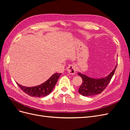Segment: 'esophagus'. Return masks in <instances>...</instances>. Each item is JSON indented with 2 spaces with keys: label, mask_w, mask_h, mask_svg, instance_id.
<instances>
[{
  "label": "esophagus",
  "mask_w": 130,
  "mask_h": 130,
  "mask_svg": "<svg viewBox=\"0 0 130 130\" xmlns=\"http://www.w3.org/2000/svg\"><path fill=\"white\" fill-rule=\"evenodd\" d=\"M67 72L70 75H74L75 74L76 72V68H75V66L74 64H71L69 65L67 68Z\"/></svg>",
  "instance_id": "obj_1"
}]
</instances>
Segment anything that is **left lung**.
I'll return each instance as SVG.
<instances>
[{"mask_svg": "<svg viewBox=\"0 0 130 130\" xmlns=\"http://www.w3.org/2000/svg\"><path fill=\"white\" fill-rule=\"evenodd\" d=\"M117 65L108 75L104 78L95 79L78 73L82 78V84L78 89V92L84 96H92L103 92L107 87L115 74Z\"/></svg>", "mask_w": 130, "mask_h": 130, "instance_id": "obj_1", "label": "left lung"}]
</instances>
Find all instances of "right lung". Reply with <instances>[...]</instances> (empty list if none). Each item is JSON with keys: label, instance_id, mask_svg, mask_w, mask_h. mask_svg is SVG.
<instances>
[{"label": "right lung", "instance_id": "right-lung-1", "mask_svg": "<svg viewBox=\"0 0 130 130\" xmlns=\"http://www.w3.org/2000/svg\"><path fill=\"white\" fill-rule=\"evenodd\" d=\"M61 75V73L54 74L46 81L36 87H25L17 84L19 88L27 95L35 97H43L52 92Z\"/></svg>", "mask_w": 130, "mask_h": 130}]
</instances>
